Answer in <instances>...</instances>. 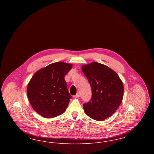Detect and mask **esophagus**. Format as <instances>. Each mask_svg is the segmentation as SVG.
I'll return each instance as SVG.
<instances>
[{"mask_svg":"<svg viewBox=\"0 0 154 154\" xmlns=\"http://www.w3.org/2000/svg\"><path fill=\"white\" fill-rule=\"evenodd\" d=\"M80 96V94L79 92H78L74 96V97H79Z\"/></svg>","mask_w":154,"mask_h":154,"instance_id":"1","label":"esophagus"}]
</instances>
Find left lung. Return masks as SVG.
Wrapping results in <instances>:
<instances>
[{"label": "left lung", "mask_w": 154, "mask_h": 154, "mask_svg": "<svg viewBox=\"0 0 154 154\" xmlns=\"http://www.w3.org/2000/svg\"><path fill=\"white\" fill-rule=\"evenodd\" d=\"M81 69L92 92L90 102L83 104L85 113L99 121L110 117L122 101V81L113 70L96 62L83 65Z\"/></svg>", "instance_id": "1"}]
</instances>
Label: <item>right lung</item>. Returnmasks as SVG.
Instances as JSON below:
<instances>
[{"instance_id": "1", "label": "right lung", "mask_w": 154, "mask_h": 154, "mask_svg": "<svg viewBox=\"0 0 154 154\" xmlns=\"http://www.w3.org/2000/svg\"><path fill=\"white\" fill-rule=\"evenodd\" d=\"M72 65L63 62L53 63L34 74L27 87V95L33 110L46 118L63 114L72 96L65 76Z\"/></svg>"}]
</instances>
